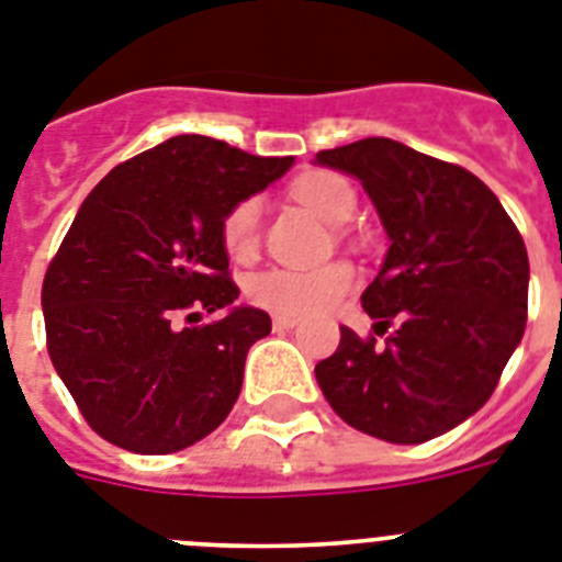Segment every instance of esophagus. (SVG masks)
Instances as JSON below:
<instances>
[{
  "label": "esophagus",
  "instance_id": "34e87169",
  "mask_svg": "<svg viewBox=\"0 0 562 562\" xmlns=\"http://www.w3.org/2000/svg\"><path fill=\"white\" fill-rule=\"evenodd\" d=\"M296 323H300V319L285 317V314H273V319H271L273 331H289V328H294Z\"/></svg>",
  "mask_w": 562,
  "mask_h": 562
}]
</instances>
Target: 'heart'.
Returning <instances> with one entry per match:
<instances>
[{"mask_svg": "<svg viewBox=\"0 0 562 562\" xmlns=\"http://www.w3.org/2000/svg\"><path fill=\"white\" fill-rule=\"evenodd\" d=\"M291 196L303 202L323 223L342 225L351 220L357 196L348 179L331 171H308L291 182ZM259 220L262 205L257 196L237 202L223 223L225 251L234 259H251L259 248ZM353 271L346 262H328L317 268H266L248 280V296L259 308L305 317L328 308L351 289Z\"/></svg>", "mask_w": 562, "mask_h": 562, "instance_id": "b5f03b06", "label": "heart"}]
</instances>
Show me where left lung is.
<instances>
[{
    "mask_svg": "<svg viewBox=\"0 0 562 562\" xmlns=\"http://www.w3.org/2000/svg\"><path fill=\"white\" fill-rule=\"evenodd\" d=\"M317 165L351 173L374 202L389 254L362 308L383 346L339 328L317 362L325 400L348 426L414 446L480 412L520 346L529 254L492 188L460 165L369 136L319 150Z\"/></svg>",
    "mask_w": 562,
    "mask_h": 562,
    "instance_id": "obj_1",
    "label": "left lung"
}]
</instances>
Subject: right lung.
<instances>
[{
  "instance_id": "add662e5",
  "label": "right lung",
  "mask_w": 562,
  "mask_h": 562,
  "mask_svg": "<svg viewBox=\"0 0 562 562\" xmlns=\"http://www.w3.org/2000/svg\"><path fill=\"white\" fill-rule=\"evenodd\" d=\"M291 165L182 134L116 165L85 196L45 273L42 311L50 362L99 437L171 454L228 417L271 317L234 305L223 223ZM182 310L189 322L226 314L177 329Z\"/></svg>"
}]
</instances>
